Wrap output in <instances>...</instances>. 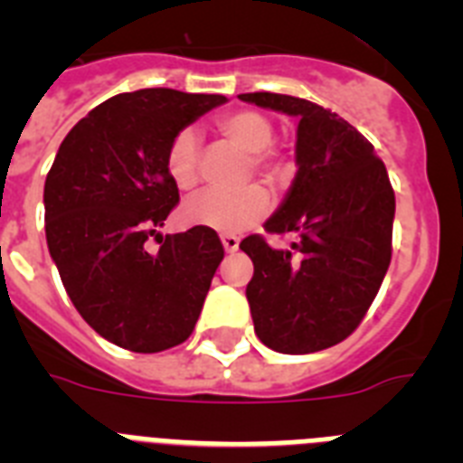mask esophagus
Listing matches in <instances>:
<instances>
[{"label": "esophagus", "mask_w": 463, "mask_h": 463, "mask_svg": "<svg viewBox=\"0 0 463 463\" xmlns=\"http://www.w3.org/2000/svg\"><path fill=\"white\" fill-rule=\"evenodd\" d=\"M239 236H232V234H227V236H222V245H224V250L227 252H236L239 250Z\"/></svg>", "instance_id": "esophagus-1"}]
</instances>
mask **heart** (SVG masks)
<instances>
[{"instance_id":"heart-1","label":"heart","mask_w":463,"mask_h":463,"mask_svg":"<svg viewBox=\"0 0 463 463\" xmlns=\"http://www.w3.org/2000/svg\"><path fill=\"white\" fill-rule=\"evenodd\" d=\"M218 132L248 153V169L278 183L289 174V162L271 146L273 122L257 110H232L218 118ZM166 174L178 190H192L199 183V137L185 127L175 132L166 148ZM271 208L269 192L248 185L239 192L206 190L190 196L181 208L187 227H203L220 234H239L260 222Z\"/></svg>"}]
</instances>
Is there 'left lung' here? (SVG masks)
I'll use <instances>...</instances> for the list:
<instances>
[{"instance_id": "8db88e82", "label": "left lung", "mask_w": 463, "mask_h": 463, "mask_svg": "<svg viewBox=\"0 0 463 463\" xmlns=\"http://www.w3.org/2000/svg\"><path fill=\"white\" fill-rule=\"evenodd\" d=\"M239 99L298 118L297 175L264 229L297 234L289 250L264 236L241 241L255 264L245 288L255 334L285 354L345 341L373 304L392 260L394 190L383 159L338 113L289 94Z\"/></svg>"}]
</instances>
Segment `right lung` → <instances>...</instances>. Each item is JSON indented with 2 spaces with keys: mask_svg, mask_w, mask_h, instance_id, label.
Segmentation results:
<instances>
[{
  "mask_svg": "<svg viewBox=\"0 0 463 463\" xmlns=\"http://www.w3.org/2000/svg\"><path fill=\"white\" fill-rule=\"evenodd\" d=\"M222 94L148 88L116 94L73 125L46 175V241L71 304L132 353L187 341L224 248L213 229L157 234L178 203L166 174L175 132ZM160 239L148 253L145 241Z\"/></svg>",
  "mask_w": 463,
  "mask_h": 463,
  "instance_id": "obj_1",
  "label": "right lung"
}]
</instances>
